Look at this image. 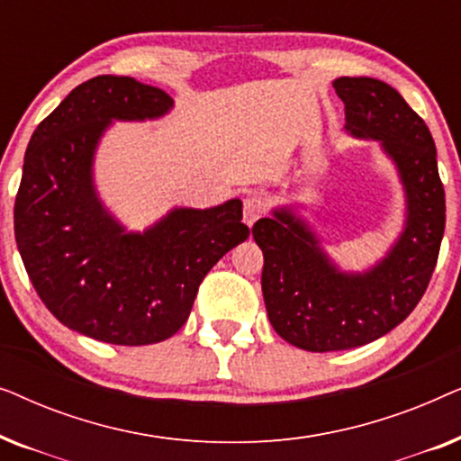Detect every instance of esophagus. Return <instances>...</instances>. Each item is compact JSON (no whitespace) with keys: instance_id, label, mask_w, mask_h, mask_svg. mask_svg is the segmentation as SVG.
Instances as JSON below:
<instances>
[{"instance_id":"obj_1","label":"esophagus","mask_w":461,"mask_h":461,"mask_svg":"<svg viewBox=\"0 0 461 461\" xmlns=\"http://www.w3.org/2000/svg\"><path fill=\"white\" fill-rule=\"evenodd\" d=\"M267 212V199L262 194H249L243 201V222L248 226H254L256 220H260Z\"/></svg>"}]
</instances>
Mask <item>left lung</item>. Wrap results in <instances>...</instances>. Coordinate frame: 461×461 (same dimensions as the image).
Segmentation results:
<instances>
[{
	"label": "left lung",
	"mask_w": 461,
	"mask_h": 461,
	"mask_svg": "<svg viewBox=\"0 0 461 461\" xmlns=\"http://www.w3.org/2000/svg\"><path fill=\"white\" fill-rule=\"evenodd\" d=\"M333 87L344 103L346 131L380 140L394 161L407 218L386 258L365 273H342L287 207L254 224L270 325L285 342L311 352L357 348L402 323L430 283L445 232V188L424 119L380 79L339 77Z\"/></svg>",
	"instance_id": "obj_1"
}]
</instances>
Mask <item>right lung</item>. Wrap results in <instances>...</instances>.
Returning <instances> with one entry per match:
<instances>
[{
    "label": "right lung",
    "mask_w": 461,
    "mask_h": 461,
    "mask_svg": "<svg viewBox=\"0 0 461 461\" xmlns=\"http://www.w3.org/2000/svg\"><path fill=\"white\" fill-rule=\"evenodd\" d=\"M174 106L159 87L100 75L75 87L31 136L14 235L37 295L62 325L119 346L172 338L213 264L249 237L243 203L176 207L125 232L100 203L92 161L113 119L144 122Z\"/></svg>",
    "instance_id": "right-lung-1"
}]
</instances>
